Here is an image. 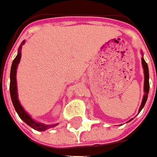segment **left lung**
<instances>
[{
  "label": "left lung",
  "mask_w": 157,
  "mask_h": 157,
  "mask_svg": "<svg viewBox=\"0 0 157 157\" xmlns=\"http://www.w3.org/2000/svg\"><path fill=\"white\" fill-rule=\"evenodd\" d=\"M142 66H143V69H144V96H143V100H142V105L140 106V109L139 112H141L143 106L145 105L147 99H148V91H149V81H148V78H149V74H148V67L147 63L145 62V60L143 59V57H142Z\"/></svg>",
  "instance_id": "left-lung-1"
}]
</instances>
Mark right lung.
Wrapping results in <instances>:
<instances>
[{"label":"right lung","instance_id":"add662e5","mask_svg":"<svg viewBox=\"0 0 157 157\" xmlns=\"http://www.w3.org/2000/svg\"><path fill=\"white\" fill-rule=\"evenodd\" d=\"M22 44H24V42H22ZM22 44L19 47L17 56L13 60L12 66H11V71H10V85H9V90H10L11 100H12V102H13V105H14L15 111L18 113L19 117L21 118L25 123L28 124L29 127H31L34 129L37 130V131H44V130L48 129L50 128H52V127H54L56 125H45V124L37 123V122L34 121L33 120L31 119V117L26 112L24 111V109L22 108V106L21 105L19 100H18V98H17V88H16V78H15V75H16V68H17V65H18V63L20 62V59H21V49Z\"/></svg>","mask_w":157,"mask_h":157}]
</instances>
